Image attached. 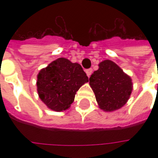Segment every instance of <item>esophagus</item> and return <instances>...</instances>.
Listing matches in <instances>:
<instances>
[{
    "label": "esophagus",
    "instance_id": "34e87169",
    "mask_svg": "<svg viewBox=\"0 0 158 158\" xmlns=\"http://www.w3.org/2000/svg\"><path fill=\"white\" fill-rule=\"evenodd\" d=\"M85 72H86V74H87V75H88V77H90V75H91L92 73H93V69H88L85 70Z\"/></svg>",
    "mask_w": 158,
    "mask_h": 158
}]
</instances>
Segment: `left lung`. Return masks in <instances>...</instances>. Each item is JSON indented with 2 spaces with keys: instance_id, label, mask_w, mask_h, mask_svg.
Wrapping results in <instances>:
<instances>
[{
  "instance_id": "left-lung-1",
  "label": "left lung",
  "mask_w": 158,
  "mask_h": 158,
  "mask_svg": "<svg viewBox=\"0 0 158 158\" xmlns=\"http://www.w3.org/2000/svg\"><path fill=\"white\" fill-rule=\"evenodd\" d=\"M89 84L100 108L106 111L122 107L132 92L130 77L110 60L99 64L98 69L89 78Z\"/></svg>"
}]
</instances>
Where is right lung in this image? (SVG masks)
Returning <instances> with one entry per match:
<instances>
[{
	"mask_svg": "<svg viewBox=\"0 0 158 158\" xmlns=\"http://www.w3.org/2000/svg\"><path fill=\"white\" fill-rule=\"evenodd\" d=\"M89 78L81 65L59 58L43 69L38 75V93L42 101L56 111L68 109L76 92Z\"/></svg>",
	"mask_w": 158,
	"mask_h": 158,
	"instance_id": "right-lung-1",
	"label": "right lung"
}]
</instances>
